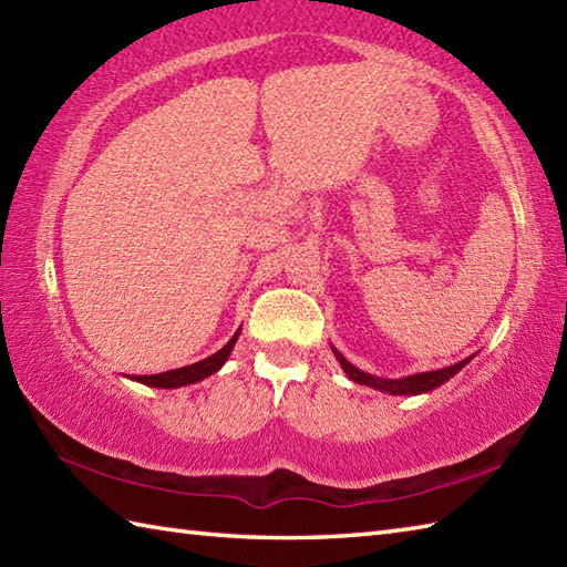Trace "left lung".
Returning <instances> with one entry per match:
<instances>
[{
    "mask_svg": "<svg viewBox=\"0 0 567 567\" xmlns=\"http://www.w3.org/2000/svg\"><path fill=\"white\" fill-rule=\"evenodd\" d=\"M333 355L339 360L343 372L348 378L358 384H368L372 390H380V392H388V394H421V392H431L441 388L445 380H451L457 370H463L465 363H470V358L461 360V363H455L451 368H441V370H431V372H416V375H409V378H400V380H390V378H375L370 375V372L358 370L355 365L348 363V360L336 351L333 348Z\"/></svg>",
    "mask_w": 567,
    "mask_h": 567,
    "instance_id": "1",
    "label": "left lung"
}]
</instances>
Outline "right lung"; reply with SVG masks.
<instances>
[{"label": "right lung", "mask_w": 567, "mask_h": 567, "mask_svg": "<svg viewBox=\"0 0 567 567\" xmlns=\"http://www.w3.org/2000/svg\"><path fill=\"white\" fill-rule=\"evenodd\" d=\"M238 336H240V329L231 336V341H228L221 348V351H216L214 355L199 360V363H192V365H185V368H175V370H167V372H158V375H136V378H131V380L148 384V388H163V390L185 388V384L199 382L204 378H209L212 372H216L226 363L228 355H231V351H234L236 341H238Z\"/></svg>", "instance_id": "right-lung-1"}]
</instances>
